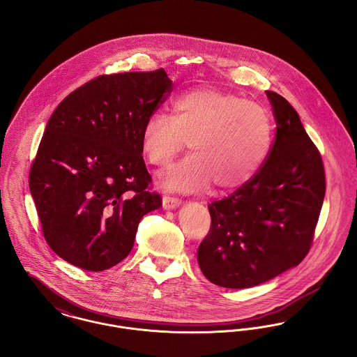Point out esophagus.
I'll return each instance as SVG.
<instances>
[{
    "mask_svg": "<svg viewBox=\"0 0 357 357\" xmlns=\"http://www.w3.org/2000/svg\"><path fill=\"white\" fill-rule=\"evenodd\" d=\"M181 205V199L176 197H169V195H165L163 197V208L165 209H176Z\"/></svg>",
    "mask_w": 357,
    "mask_h": 357,
    "instance_id": "esophagus-1",
    "label": "esophagus"
}]
</instances>
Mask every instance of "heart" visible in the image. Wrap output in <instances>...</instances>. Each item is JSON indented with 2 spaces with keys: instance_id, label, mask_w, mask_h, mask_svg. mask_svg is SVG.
Segmentation results:
<instances>
[{
  "instance_id": "b5f03b06",
  "label": "heart",
  "mask_w": 357,
  "mask_h": 357,
  "mask_svg": "<svg viewBox=\"0 0 357 357\" xmlns=\"http://www.w3.org/2000/svg\"><path fill=\"white\" fill-rule=\"evenodd\" d=\"M172 116L156 112L142 130L148 162L166 165L190 142L192 155L169 165L160 185L169 191L192 192L210 182L234 190L248 183L273 146V120L266 107L214 87L178 96Z\"/></svg>"
}]
</instances>
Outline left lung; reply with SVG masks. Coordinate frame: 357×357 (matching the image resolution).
Returning a JSON list of instances; mask_svg holds the SVG:
<instances>
[{"label": "left lung", "mask_w": 357, "mask_h": 357, "mask_svg": "<svg viewBox=\"0 0 357 357\" xmlns=\"http://www.w3.org/2000/svg\"><path fill=\"white\" fill-rule=\"evenodd\" d=\"M276 135L248 183L209 206V233L197 259L205 278L248 289L298 266L310 251L325 197L321 153L286 98L266 91Z\"/></svg>", "instance_id": "1"}]
</instances>
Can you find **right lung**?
Here are the masks:
<instances>
[{"mask_svg":"<svg viewBox=\"0 0 357 357\" xmlns=\"http://www.w3.org/2000/svg\"><path fill=\"white\" fill-rule=\"evenodd\" d=\"M172 90L163 68L100 75L50 117L29 189L51 250L86 271L124 260L144 214L162 206L148 188L142 130Z\"/></svg>","mask_w":357,"mask_h":357,"instance_id":"1","label":"right lung"}]
</instances>
